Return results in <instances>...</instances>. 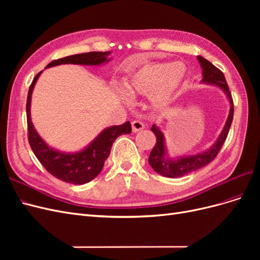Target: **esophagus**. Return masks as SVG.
<instances>
[{"mask_svg": "<svg viewBox=\"0 0 260 260\" xmlns=\"http://www.w3.org/2000/svg\"><path fill=\"white\" fill-rule=\"evenodd\" d=\"M131 127H132V131L136 133L144 129V123L140 120H133L131 122Z\"/></svg>", "mask_w": 260, "mask_h": 260, "instance_id": "obj_1", "label": "esophagus"}]
</instances>
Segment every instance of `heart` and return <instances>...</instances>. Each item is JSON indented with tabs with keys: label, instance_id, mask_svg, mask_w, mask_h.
Returning a JSON list of instances; mask_svg holds the SVG:
<instances>
[{
	"label": "heart",
	"instance_id": "1",
	"mask_svg": "<svg viewBox=\"0 0 260 260\" xmlns=\"http://www.w3.org/2000/svg\"><path fill=\"white\" fill-rule=\"evenodd\" d=\"M185 78L183 62H146L122 78L121 89L131 98L148 96L155 109H165L177 98Z\"/></svg>",
	"mask_w": 260,
	"mask_h": 260
}]
</instances>
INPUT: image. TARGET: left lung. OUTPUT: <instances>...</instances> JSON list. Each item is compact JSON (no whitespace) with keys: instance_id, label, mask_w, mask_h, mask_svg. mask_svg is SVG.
Here are the masks:
<instances>
[{"instance_id":"obj_1","label":"left lung","mask_w":260,"mask_h":260,"mask_svg":"<svg viewBox=\"0 0 260 260\" xmlns=\"http://www.w3.org/2000/svg\"><path fill=\"white\" fill-rule=\"evenodd\" d=\"M198 59L202 67V83L215 85L219 88L225 94L226 99L229 100L230 103V112L228 119L224 123V127L220 133L216 142L212 144L206 151H203L201 153H198L195 155H184V156H177L172 157L169 156L166 141H165V136L159 127H157L156 124H153L151 130L154 132L156 136V144L154 148L152 149L151 154L148 157V162L151 165V167L164 177L167 178H179L190 174L192 171L198 170L204 166H206L207 164L214 160L217 154L219 153L220 148L223 145L224 141L229 133L232 119H233V101L231 98V93L229 91V86L226 84L225 78L223 74L220 70L211 64L210 61L205 59L202 56H198Z\"/></svg>"}]
</instances>
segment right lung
<instances>
[{"label":"right lung","instance_id":"obj_1","mask_svg":"<svg viewBox=\"0 0 260 260\" xmlns=\"http://www.w3.org/2000/svg\"><path fill=\"white\" fill-rule=\"evenodd\" d=\"M109 55L111 52H89L70 55V56L51 61L45 68L64 64L100 66L112 60V58H108ZM41 74L42 72L35 77L29 88L27 98L28 140L31 149L39 161L42 164V166L55 178L72 184L88 183L103 169L104 162L111 153L114 141L119 136L129 135L131 132V124L127 121L120 125H112V127L105 128L90 144L78 152L66 153L48 145L35 129L30 114L31 95Z\"/></svg>","mask_w":260,"mask_h":260}]
</instances>
